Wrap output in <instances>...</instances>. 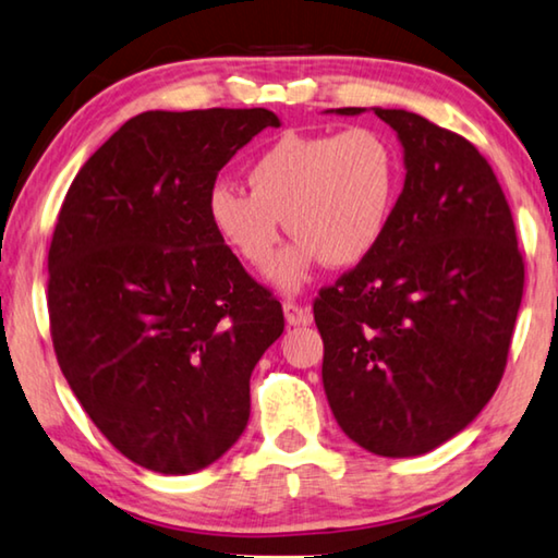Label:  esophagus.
<instances>
[{"mask_svg": "<svg viewBox=\"0 0 558 558\" xmlns=\"http://www.w3.org/2000/svg\"><path fill=\"white\" fill-rule=\"evenodd\" d=\"M282 313H286L288 325H311L313 323V313L307 307L298 305V303H282Z\"/></svg>", "mask_w": 558, "mask_h": 558, "instance_id": "34e87169", "label": "esophagus"}]
</instances>
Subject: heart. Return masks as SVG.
<instances>
[{
    "label": "heart",
    "instance_id": "heart-1",
    "mask_svg": "<svg viewBox=\"0 0 558 558\" xmlns=\"http://www.w3.org/2000/svg\"><path fill=\"white\" fill-rule=\"evenodd\" d=\"M245 193L216 183L206 214L216 235L251 268L276 260L282 218L295 243L280 255L272 282L298 293L315 265L352 268L375 253L392 223L402 185L400 154L375 129L286 134L247 166Z\"/></svg>",
    "mask_w": 558,
    "mask_h": 558
}]
</instances>
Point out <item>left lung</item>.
<instances>
[{"instance_id": "obj_1", "label": "left lung", "mask_w": 558, "mask_h": 558, "mask_svg": "<svg viewBox=\"0 0 558 558\" xmlns=\"http://www.w3.org/2000/svg\"><path fill=\"white\" fill-rule=\"evenodd\" d=\"M373 111L400 138L404 189L383 243L320 290L313 313L344 435L379 457H417L459 435L497 390L524 260L497 175L470 141L420 113Z\"/></svg>"}]
</instances>
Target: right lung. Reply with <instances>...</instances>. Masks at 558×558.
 Listing matches in <instances>:
<instances>
[{"label":"right lung","instance_id":"add662e5","mask_svg":"<svg viewBox=\"0 0 558 558\" xmlns=\"http://www.w3.org/2000/svg\"><path fill=\"white\" fill-rule=\"evenodd\" d=\"M268 109L144 111L76 173L49 247L51 340L101 435L158 474L206 470L251 417L282 307L216 235L218 171Z\"/></svg>","mask_w":558,"mask_h":558}]
</instances>
